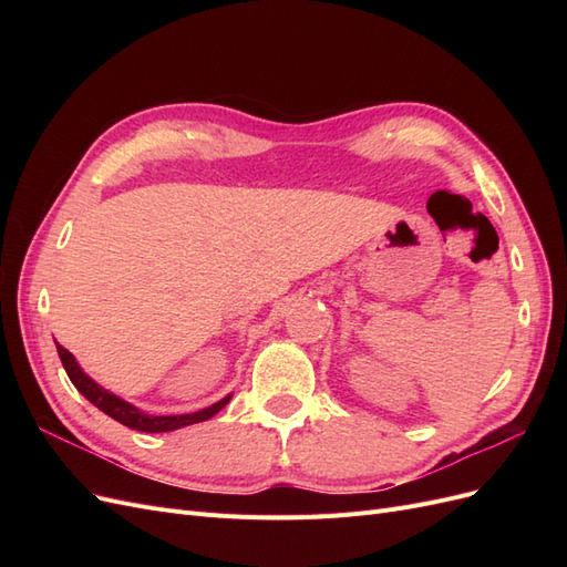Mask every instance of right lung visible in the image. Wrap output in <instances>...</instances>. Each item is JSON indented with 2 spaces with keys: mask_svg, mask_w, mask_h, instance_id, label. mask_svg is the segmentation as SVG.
Returning a JSON list of instances; mask_svg holds the SVG:
<instances>
[{
  "mask_svg": "<svg viewBox=\"0 0 567 567\" xmlns=\"http://www.w3.org/2000/svg\"><path fill=\"white\" fill-rule=\"evenodd\" d=\"M56 350H59L61 364H63V369L68 373V379H71V383L84 394V398H87L96 409L104 411V414L115 419L117 423L132 427V431H142V433H169V431H177V427L213 419L217 411L225 409L229 404V400H231V394H227V398H221L219 402L205 406L200 411H194V414L153 416V414H146V411H142V409H136L134 404L120 400L117 394L109 392L106 388H101L96 381H92L90 375L84 373L82 367L78 364V359L71 352H68L63 346H59V342H56Z\"/></svg>",
  "mask_w": 567,
  "mask_h": 567,
  "instance_id": "add662e5",
  "label": "right lung"
}]
</instances>
